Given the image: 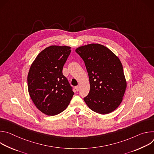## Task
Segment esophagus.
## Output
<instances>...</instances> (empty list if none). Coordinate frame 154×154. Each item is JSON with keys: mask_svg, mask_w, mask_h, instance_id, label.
Listing matches in <instances>:
<instances>
[{"mask_svg": "<svg viewBox=\"0 0 154 154\" xmlns=\"http://www.w3.org/2000/svg\"><path fill=\"white\" fill-rule=\"evenodd\" d=\"M75 88V90H76V91H78L79 90V89H80V86H79V85L76 86Z\"/></svg>", "mask_w": 154, "mask_h": 154, "instance_id": "obj_1", "label": "esophagus"}]
</instances>
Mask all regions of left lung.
<instances>
[{
	"label": "left lung",
	"mask_w": 154,
	"mask_h": 154,
	"mask_svg": "<svg viewBox=\"0 0 154 154\" xmlns=\"http://www.w3.org/2000/svg\"><path fill=\"white\" fill-rule=\"evenodd\" d=\"M75 52L83 60L89 76L90 90L84 101L99 114L113 112L122 102L127 88L120 60L99 44L80 46Z\"/></svg>",
	"instance_id": "obj_1"
}]
</instances>
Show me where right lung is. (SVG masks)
<instances>
[{
    "label": "right lung",
    "instance_id": "right-lung-1",
    "mask_svg": "<svg viewBox=\"0 0 154 154\" xmlns=\"http://www.w3.org/2000/svg\"><path fill=\"white\" fill-rule=\"evenodd\" d=\"M71 51L67 46H49L37 55L29 69V95L36 107L46 115L63 112L74 94L62 72Z\"/></svg>",
    "mask_w": 154,
    "mask_h": 154
}]
</instances>
